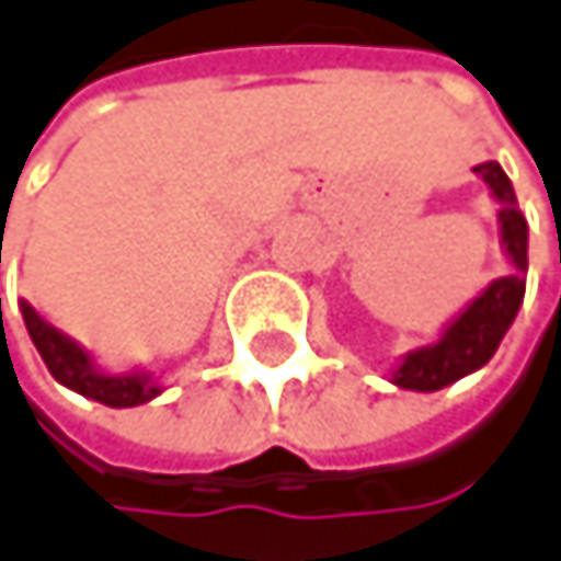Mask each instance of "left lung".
<instances>
[{"mask_svg":"<svg viewBox=\"0 0 561 561\" xmlns=\"http://www.w3.org/2000/svg\"><path fill=\"white\" fill-rule=\"evenodd\" d=\"M474 174L488 184L494 205H499V239L512 268L502 278H491L455 319H447L437 340L397 359V366L390 370V383L400 390L434 393L481 370L522 309L528 275V221L518 211L515 187L499 161L478 164Z\"/></svg>","mask_w":561,"mask_h":561,"instance_id":"8db88e82","label":"left lung"}]
</instances>
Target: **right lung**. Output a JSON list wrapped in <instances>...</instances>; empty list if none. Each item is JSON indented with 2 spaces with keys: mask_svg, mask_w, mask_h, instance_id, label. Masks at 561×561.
Wrapping results in <instances>:
<instances>
[{
  "mask_svg": "<svg viewBox=\"0 0 561 561\" xmlns=\"http://www.w3.org/2000/svg\"><path fill=\"white\" fill-rule=\"evenodd\" d=\"M19 312H23L30 340L39 350L46 370L53 374L56 383H62L67 390H73L80 397H90V400H96L103 407H140V403L164 393L161 377H154L150 370L114 374V370H103V366H96V359H93V353L87 346H80L67 333H59L53 322H46L26 299L19 302Z\"/></svg>",
  "mask_w": 561,
  "mask_h": 561,
  "instance_id": "add662e5",
  "label": "right lung"
}]
</instances>
